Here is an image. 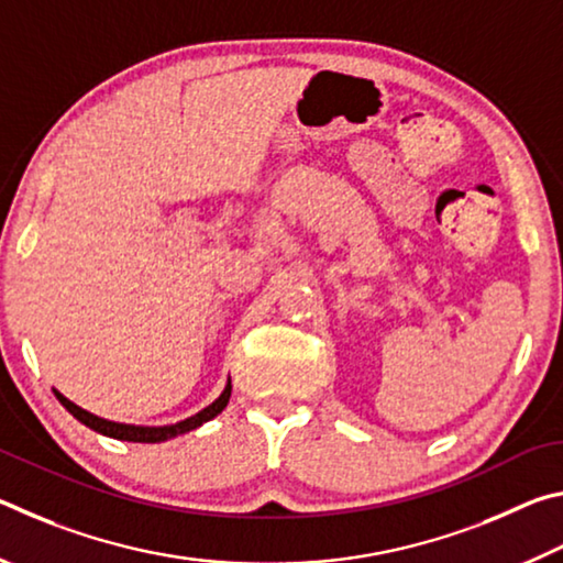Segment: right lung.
Instances as JSON below:
<instances>
[{
  "instance_id": "add662e5",
  "label": "right lung",
  "mask_w": 563,
  "mask_h": 563,
  "mask_svg": "<svg viewBox=\"0 0 563 563\" xmlns=\"http://www.w3.org/2000/svg\"><path fill=\"white\" fill-rule=\"evenodd\" d=\"M54 395H56V399H59V402H62L66 409H69V412H71L76 419H79L81 424H87L89 430H93V432L107 434V437H113V440H126V442H151V444H154V442L170 440V437H176V434H184V432L196 430V427H201L203 422H208V419H213L216 415H221V412H223V407L228 405V399H231V379H228L225 389H223L221 397H218L213 405H208V407H206V409H201V412H198V415L184 419V422H178V424H166V427H133V424L109 422V419H101V417H97V415L87 412V409L76 407V405L71 402V399H66L62 393H56V389H54Z\"/></svg>"
}]
</instances>
